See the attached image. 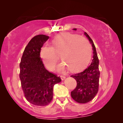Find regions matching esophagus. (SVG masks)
<instances>
[{
    "label": "esophagus",
    "mask_w": 123,
    "mask_h": 123,
    "mask_svg": "<svg viewBox=\"0 0 123 123\" xmlns=\"http://www.w3.org/2000/svg\"><path fill=\"white\" fill-rule=\"evenodd\" d=\"M60 77H61V79L62 80H64V79H65V76H64V75H61Z\"/></svg>",
    "instance_id": "obj_1"
}]
</instances>
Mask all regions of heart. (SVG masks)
<instances>
[{"mask_svg": "<svg viewBox=\"0 0 123 123\" xmlns=\"http://www.w3.org/2000/svg\"><path fill=\"white\" fill-rule=\"evenodd\" d=\"M52 46L46 44L41 49L40 55L48 68L54 69L62 52L61 58L64 62L59 64L58 71H63L69 68L71 71L83 68L89 64L92 55L90 43L85 37L76 34L65 33L55 37Z\"/></svg>", "mask_w": 123, "mask_h": 123, "instance_id": "heart-1", "label": "heart"}]
</instances>
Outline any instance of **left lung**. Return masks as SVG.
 <instances>
[{
	"instance_id": "8db88e82",
	"label": "left lung",
	"mask_w": 123,
	"mask_h": 123,
	"mask_svg": "<svg viewBox=\"0 0 123 123\" xmlns=\"http://www.w3.org/2000/svg\"><path fill=\"white\" fill-rule=\"evenodd\" d=\"M85 34L92 44L93 50L92 62L85 70L71 75L77 81L76 87L71 92V96L75 102L80 104L89 102L95 98L98 92L100 76L99 59L95 44L89 36L86 33H85Z\"/></svg>"
}]
</instances>
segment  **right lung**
Masks as SVG:
<instances>
[{"label":"right lung","mask_w":123,"mask_h":123,"mask_svg":"<svg viewBox=\"0 0 123 123\" xmlns=\"http://www.w3.org/2000/svg\"><path fill=\"white\" fill-rule=\"evenodd\" d=\"M48 38L44 34L32 38L24 50L19 64V78L25 98L37 106L49 105L53 98L54 85L61 81L60 77L46 69L40 57L41 48Z\"/></svg>","instance_id":"1"}]
</instances>
